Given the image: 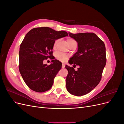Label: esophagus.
I'll return each instance as SVG.
<instances>
[{"label":"esophagus","mask_w":124,"mask_h":124,"mask_svg":"<svg viewBox=\"0 0 124 124\" xmlns=\"http://www.w3.org/2000/svg\"><path fill=\"white\" fill-rule=\"evenodd\" d=\"M65 67V65L63 64V63H62V68H64Z\"/></svg>","instance_id":"obj_1"}]
</instances>
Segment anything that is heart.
<instances>
[{
  "label": "heart",
  "mask_w": 124,
  "mask_h": 124,
  "mask_svg": "<svg viewBox=\"0 0 124 124\" xmlns=\"http://www.w3.org/2000/svg\"><path fill=\"white\" fill-rule=\"evenodd\" d=\"M59 39H56L55 41V42L53 44V48H55L56 47H57V44L59 42ZM67 42L69 44V46H70L71 45H72V44L77 42L74 39H73L72 38H67ZM55 57L56 59L59 60V61L64 62L66 61L67 59H68V58H69V55L66 54L62 53V52H57V53H56L55 54Z\"/></svg>",
  "instance_id": "heart-1"
}]
</instances>
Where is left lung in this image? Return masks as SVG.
Listing matches in <instances>:
<instances>
[{"label": "left lung", "instance_id": "left-lung-1", "mask_svg": "<svg viewBox=\"0 0 124 124\" xmlns=\"http://www.w3.org/2000/svg\"><path fill=\"white\" fill-rule=\"evenodd\" d=\"M69 35L78 43V51L70 58V63L80 67L76 71L72 67L65 66L68 71L66 87L72 95L83 96L95 88L101 79L107 62L106 46L93 32Z\"/></svg>", "mask_w": 124, "mask_h": 124}]
</instances>
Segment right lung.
Returning a JSON list of instances; mask_svg holds the SVG:
<instances>
[{
    "mask_svg": "<svg viewBox=\"0 0 124 124\" xmlns=\"http://www.w3.org/2000/svg\"><path fill=\"white\" fill-rule=\"evenodd\" d=\"M68 36L66 31L46 27L33 28L25 36L20 47L18 68L25 83L32 91L43 93L51 88L62 65L52 57L53 44L56 39ZM48 58L52 59L49 66L43 63Z\"/></svg>",
    "mask_w": 124,
    "mask_h": 124,
    "instance_id": "add662e5",
    "label": "right lung"
}]
</instances>
